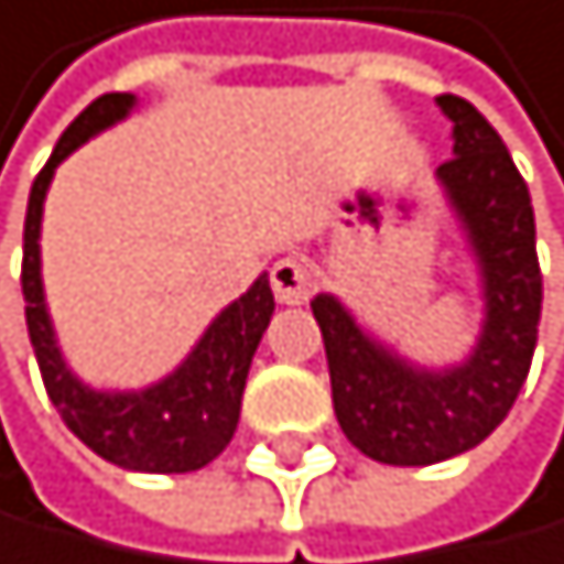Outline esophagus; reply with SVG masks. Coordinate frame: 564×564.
I'll return each mask as SVG.
<instances>
[{"label": "esophagus", "instance_id": "obj_1", "mask_svg": "<svg viewBox=\"0 0 564 564\" xmlns=\"http://www.w3.org/2000/svg\"><path fill=\"white\" fill-rule=\"evenodd\" d=\"M270 284H273L276 302H284V305H302V302H310V299H313V291H316L313 270H310V265H305L302 259H280V262H273Z\"/></svg>", "mask_w": 564, "mask_h": 564}]
</instances>
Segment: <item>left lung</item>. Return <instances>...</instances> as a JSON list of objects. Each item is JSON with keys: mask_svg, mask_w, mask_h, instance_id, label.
I'll return each instance as SVG.
<instances>
[{"mask_svg": "<svg viewBox=\"0 0 564 564\" xmlns=\"http://www.w3.org/2000/svg\"><path fill=\"white\" fill-rule=\"evenodd\" d=\"M454 158L438 165L449 200L468 226L486 284V330L464 367L424 375L384 352L330 294H316L334 414L370 460L417 468L479 446L508 417L536 349L543 273L529 186L497 129L468 100L446 93Z\"/></svg>", "mask_w": 564, "mask_h": 564, "instance_id": "left-lung-1", "label": "left lung"}]
</instances>
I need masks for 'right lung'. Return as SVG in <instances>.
I'll return each mask as SVG.
<instances>
[{"label": "right lung", "mask_w": 564, "mask_h": 564, "mask_svg": "<svg viewBox=\"0 0 564 564\" xmlns=\"http://www.w3.org/2000/svg\"><path fill=\"white\" fill-rule=\"evenodd\" d=\"M135 100L129 93H107L93 100L82 115L70 121L61 143L53 147L45 169L31 183L28 219H24V262H21V288L28 302V338L35 349L42 384L50 392L56 414L75 432L93 454L118 464L129 471L150 475H183L205 468L230 446L240 417V395H245L251 356L259 349L262 330L273 316V291L270 276H259L248 294L223 310L219 319L208 327L200 345L189 352L186 364L172 378L147 392H93L70 375L53 341L50 313L42 302V276H39V223L42 200L50 189L53 169L78 150L89 135L107 129L110 121L126 118Z\"/></svg>", "instance_id": "add662e5"}]
</instances>
